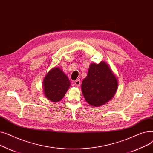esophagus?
<instances>
[{"label": "esophagus", "instance_id": "34e87169", "mask_svg": "<svg viewBox=\"0 0 153 153\" xmlns=\"http://www.w3.org/2000/svg\"><path fill=\"white\" fill-rule=\"evenodd\" d=\"M74 84H75V85H77V87H79L80 85H81V81H80L79 79H77V80H76V81H74Z\"/></svg>", "mask_w": 153, "mask_h": 153}]
</instances>
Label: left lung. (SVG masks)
Returning <instances> with one entry per match:
<instances>
[{
  "label": "left lung",
  "instance_id": "8db88e82",
  "mask_svg": "<svg viewBox=\"0 0 153 153\" xmlns=\"http://www.w3.org/2000/svg\"><path fill=\"white\" fill-rule=\"evenodd\" d=\"M117 87L115 76L107 64L101 62L90 65L87 76L82 82V91L87 103L99 107L114 97Z\"/></svg>",
  "mask_w": 153,
  "mask_h": 153
}]
</instances>
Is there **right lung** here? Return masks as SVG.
I'll return each instance as SVG.
<instances>
[{"label": "right lung", "mask_w": 153, "mask_h": 153, "mask_svg": "<svg viewBox=\"0 0 153 153\" xmlns=\"http://www.w3.org/2000/svg\"><path fill=\"white\" fill-rule=\"evenodd\" d=\"M44 92L46 98L56 102L61 100L70 86L67 76L59 68L50 70L46 76L44 82Z\"/></svg>", "instance_id": "obj_1"}]
</instances>
